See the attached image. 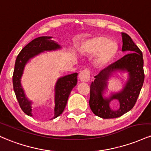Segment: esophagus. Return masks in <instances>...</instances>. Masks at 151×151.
Returning <instances> with one entry per match:
<instances>
[{
  "label": "esophagus",
  "instance_id": "34e87169",
  "mask_svg": "<svg viewBox=\"0 0 151 151\" xmlns=\"http://www.w3.org/2000/svg\"><path fill=\"white\" fill-rule=\"evenodd\" d=\"M91 75L88 69H84L79 73V78L82 82H88L90 80Z\"/></svg>",
  "mask_w": 151,
  "mask_h": 151
}]
</instances>
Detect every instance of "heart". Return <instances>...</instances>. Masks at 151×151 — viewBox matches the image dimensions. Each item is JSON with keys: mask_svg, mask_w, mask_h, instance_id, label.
Returning <instances> with one entry per match:
<instances>
[{"mask_svg": "<svg viewBox=\"0 0 151 151\" xmlns=\"http://www.w3.org/2000/svg\"><path fill=\"white\" fill-rule=\"evenodd\" d=\"M86 49L87 53L91 55L97 53L95 62L99 67L106 65L116 52L114 43L103 35H98L89 40L86 43Z\"/></svg>", "mask_w": 151, "mask_h": 151, "instance_id": "heart-1", "label": "heart"}]
</instances>
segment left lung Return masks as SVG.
Instances as JSON below:
<instances>
[{"instance_id": "obj_1", "label": "left lung", "mask_w": 151, "mask_h": 151, "mask_svg": "<svg viewBox=\"0 0 151 151\" xmlns=\"http://www.w3.org/2000/svg\"><path fill=\"white\" fill-rule=\"evenodd\" d=\"M121 35L122 51L128 53L101 70L95 76V80L91 85L90 108L96 116L104 119L118 118L133 108L145 78L141 50L128 34L121 33ZM117 70H126L129 73V80L121 92L112 94L109 99L103 98L102 93L107 87V81ZM114 99L119 102V108L116 111L109 107V103Z\"/></svg>"}]
</instances>
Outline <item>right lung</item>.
<instances>
[{
  "label": "right lung",
  "mask_w": 151,
  "mask_h": 151,
  "mask_svg": "<svg viewBox=\"0 0 151 151\" xmlns=\"http://www.w3.org/2000/svg\"><path fill=\"white\" fill-rule=\"evenodd\" d=\"M52 37L42 36L35 38L21 50L17 56L13 76V90L20 107L22 111L28 116L32 115V102L26 97L21 83L25 64L30 58L38 55L44 50H55L60 48V45L50 40ZM77 73L60 78L55 86V108L54 117L57 118L63 112L71 91L77 84Z\"/></svg>",
  "instance_id": "1"
}]
</instances>
